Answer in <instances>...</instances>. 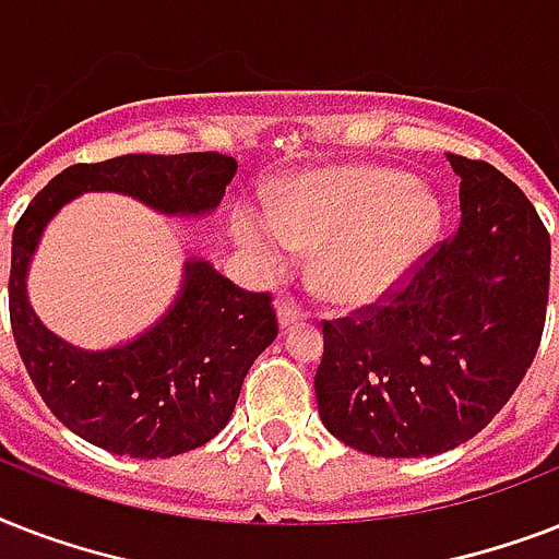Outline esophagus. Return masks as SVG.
I'll return each instance as SVG.
<instances>
[{"instance_id": "34e87169", "label": "esophagus", "mask_w": 559, "mask_h": 559, "mask_svg": "<svg viewBox=\"0 0 559 559\" xmlns=\"http://www.w3.org/2000/svg\"><path fill=\"white\" fill-rule=\"evenodd\" d=\"M307 319V313L301 310V307L296 305H278V324H281V331H287V328H293V324H301Z\"/></svg>"}]
</instances>
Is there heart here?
I'll use <instances>...</instances> for the list:
<instances>
[{
	"label": "heart",
	"mask_w": 559,
	"mask_h": 559,
	"mask_svg": "<svg viewBox=\"0 0 559 559\" xmlns=\"http://www.w3.org/2000/svg\"><path fill=\"white\" fill-rule=\"evenodd\" d=\"M441 228V205L403 174L348 168L298 179L270 202V219L240 217V243L263 266L319 252L316 284L331 301H377L406 278Z\"/></svg>",
	"instance_id": "1"
}]
</instances>
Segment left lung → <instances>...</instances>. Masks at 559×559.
Segmentation results:
<instances>
[{
    "label": "left lung",
    "mask_w": 559,
    "mask_h": 559,
    "mask_svg": "<svg viewBox=\"0 0 559 559\" xmlns=\"http://www.w3.org/2000/svg\"><path fill=\"white\" fill-rule=\"evenodd\" d=\"M447 159L461 177L452 237L380 301L322 322V424L380 459L438 455L481 432L546 328L551 240L537 209L493 165Z\"/></svg>",
    "instance_id": "1"
}]
</instances>
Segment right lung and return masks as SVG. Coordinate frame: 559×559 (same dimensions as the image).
I'll list each match as a JSON object with an SVG mask.
<instances>
[{
    "label": "right lung",
    "mask_w": 559,
    "mask_h": 559,
    "mask_svg": "<svg viewBox=\"0 0 559 559\" xmlns=\"http://www.w3.org/2000/svg\"><path fill=\"white\" fill-rule=\"evenodd\" d=\"M237 162L223 153H127L72 165L28 202L13 228L8 305L20 357L39 397L83 441L130 459H170L228 424L252 362L278 336L270 293H249L209 261H188L177 305L139 340L81 350L57 340L25 296L43 228L83 191H118L165 214H209Z\"/></svg>",
    "instance_id": "obj_1"
}]
</instances>
